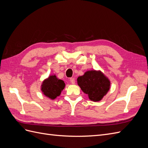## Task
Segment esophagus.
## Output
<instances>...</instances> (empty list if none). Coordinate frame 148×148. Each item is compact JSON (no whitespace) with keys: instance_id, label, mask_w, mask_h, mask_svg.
<instances>
[{"instance_id":"esophagus-1","label":"esophagus","mask_w":148,"mask_h":148,"mask_svg":"<svg viewBox=\"0 0 148 148\" xmlns=\"http://www.w3.org/2000/svg\"><path fill=\"white\" fill-rule=\"evenodd\" d=\"M70 81L71 84H74L75 82V80L74 78H70Z\"/></svg>"}]
</instances>
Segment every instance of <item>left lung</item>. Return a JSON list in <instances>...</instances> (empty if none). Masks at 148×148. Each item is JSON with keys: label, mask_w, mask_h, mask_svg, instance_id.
Wrapping results in <instances>:
<instances>
[{"label": "left lung", "mask_w": 148, "mask_h": 148, "mask_svg": "<svg viewBox=\"0 0 148 148\" xmlns=\"http://www.w3.org/2000/svg\"><path fill=\"white\" fill-rule=\"evenodd\" d=\"M78 84L82 90L88 95L92 101L102 99L110 88V81L101 71L91 70L86 71L77 79Z\"/></svg>", "instance_id": "8db88e82"}]
</instances>
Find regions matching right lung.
Segmentation results:
<instances>
[{"instance_id":"right-lung-1","label":"right lung","mask_w":148,"mask_h":148,"mask_svg":"<svg viewBox=\"0 0 148 148\" xmlns=\"http://www.w3.org/2000/svg\"><path fill=\"white\" fill-rule=\"evenodd\" d=\"M65 86L63 80L57 78L56 75H52L43 82L41 90L44 95L51 99H54L60 96Z\"/></svg>"}]
</instances>
